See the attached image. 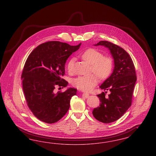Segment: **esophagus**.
I'll return each instance as SVG.
<instances>
[{
	"label": "esophagus",
	"instance_id": "34e87169",
	"mask_svg": "<svg viewBox=\"0 0 156 156\" xmlns=\"http://www.w3.org/2000/svg\"><path fill=\"white\" fill-rule=\"evenodd\" d=\"M82 96H83V97L85 98H88L89 97V94L88 92H83L82 94Z\"/></svg>",
	"mask_w": 156,
	"mask_h": 156
}]
</instances>
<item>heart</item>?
Segmentation results:
<instances>
[{
  "label": "heart",
  "instance_id": "b5f03b06",
  "mask_svg": "<svg viewBox=\"0 0 156 156\" xmlns=\"http://www.w3.org/2000/svg\"><path fill=\"white\" fill-rule=\"evenodd\" d=\"M82 59L91 65V72L94 74L80 75L73 80V85L82 90L87 91L93 89L98 82V77L106 79L111 74L113 68V61L109 56L104 54L95 48H89L81 54ZM74 58L69 60L67 69L69 73L73 71Z\"/></svg>",
  "mask_w": 156,
  "mask_h": 156
}]
</instances>
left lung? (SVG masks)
I'll return each instance as SVG.
<instances>
[{
	"mask_svg": "<svg viewBox=\"0 0 156 156\" xmlns=\"http://www.w3.org/2000/svg\"><path fill=\"white\" fill-rule=\"evenodd\" d=\"M95 45L108 48L114 59L113 73L100 87L111 93L108 97H105L107 92L97 95L101 104L92 112L99 122L109 123L121 118L130 107L137 76L133 62L123 48L107 41H101Z\"/></svg>",
	"mask_w": 156,
	"mask_h": 156,
	"instance_id": "8db88e82",
	"label": "left lung"
}]
</instances>
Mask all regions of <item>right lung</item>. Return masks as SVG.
Returning a JSON list of instances; mask_svg holds the SVG:
<instances>
[{
	"label": "right lung",
	"instance_id": "right-lung-1",
	"mask_svg": "<svg viewBox=\"0 0 156 156\" xmlns=\"http://www.w3.org/2000/svg\"><path fill=\"white\" fill-rule=\"evenodd\" d=\"M81 44L45 42L38 45L27 58L21 76L23 89L28 107L41 121L55 123L68 111L76 89L69 88L57 93L54 89L56 86L67 87L68 82L61 78L65 74V64Z\"/></svg>",
	"mask_w": 156,
	"mask_h": 156
}]
</instances>
